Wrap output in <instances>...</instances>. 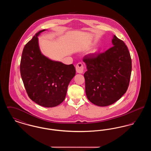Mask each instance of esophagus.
I'll list each match as a JSON object with an SVG mask.
<instances>
[{"label": "esophagus", "instance_id": "1", "mask_svg": "<svg viewBox=\"0 0 151 151\" xmlns=\"http://www.w3.org/2000/svg\"><path fill=\"white\" fill-rule=\"evenodd\" d=\"M76 70L78 73H82L84 70V65L81 63H78L76 65Z\"/></svg>", "mask_w": 151, "mask_h": 151}]
</instances>
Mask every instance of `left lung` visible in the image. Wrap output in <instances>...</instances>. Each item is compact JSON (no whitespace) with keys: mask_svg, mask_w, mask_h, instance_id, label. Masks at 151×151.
<instances>
[{"mask_svg":"<svg viewBox=\"0 0 151 151\" xmlns=\"http://www.w3.org/2000/svg\"><path fill=\"white\" fill-rule=\"evenodd\" d=\"M113 47L101 54L85 56L87 71L84 76L88 99L94 105L106 106L119 100L129 86L132 61L127 46L115 35Z\"/></svg>","mask_w":151,"mask_h":151,"instance_id":"1","label":"left lung"}]
</instances>
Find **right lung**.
Returning a JSON list of instances; mask_svg holds the SVG:
<instances>
[{"label": "right lung", "mask_w": 151, "mask_h": 151, "mask_svg": "<svg viewBox=\"0 0 151 151\" xmlns=\"http://www.w3.org/2000/svg\"><path fill=\"white\" fill-rule=\"evenodd\" d=\"M37 33L22 53L20 73L29 98L43 107L52 108L65 100L67 88L75 76L74 65L52 60L41 53Z\"/></svg>", "instance_id": "add662e5"}]
</instances>
